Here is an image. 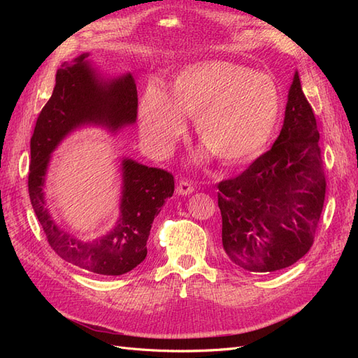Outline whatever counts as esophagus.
I'll list each match as a JSON object with an SVG mask.
<instances>
[{"label": "esophagus", "instance_id": "obj_1", "mask_svg": "<svg viewBox=\"0 0 358 358\" xmlns=\"http://www.w3.org/2000/svg\"><path fill=\"white\" fill-rule=\"evenodd\" d=\"M194 191H196V188L189 180H180L176 188V194H179V196H189Z\"/></svg>", "mask_w": 358, "mask_h": 358}]
</instances>
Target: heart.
Listing matches in <instances>:
<instances>
[{"label": "heart", "instance_id": "b5f03b06", "mask_svg": "<svg viewBox=\"0 0 358 358\" xmlns=\"http://www.w3.org/2000/svg\"><path fill=\"white\" fill-rule=\"evenodd\" d=\"M196 117L197 136L225 164L257 157L272 137L280 116V92L273 78L239 64L203 61L185 67L171 94L149 86L138 106V125L146 142L167 150Z\"/></svg>", "mask_w": 358, "mask_h": 358}]
</instances>
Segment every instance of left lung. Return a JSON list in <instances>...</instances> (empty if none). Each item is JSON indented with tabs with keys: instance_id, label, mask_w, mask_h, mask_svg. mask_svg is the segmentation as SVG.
I'll list each match as a JSON object with an SVG mask.
<instances>
[{
	"instance_id": "left-lung-1",
	"label": "left lung",
	"mask_w": 358,
	"mask_h": 358,
	"mask_svg": "<svg viewBox=\"0 0 358 358\" xmlns=\"http://www.w3.org/2000/svg\"><path fill=\"white\" fill-rule=\"evenodd\" d=\"M222 246L249 272H276L305 255L326 197L320 133L299 73L288 91L282 129L272 149L242 175L218 183Z\"/></svg>"
}]
</instances>
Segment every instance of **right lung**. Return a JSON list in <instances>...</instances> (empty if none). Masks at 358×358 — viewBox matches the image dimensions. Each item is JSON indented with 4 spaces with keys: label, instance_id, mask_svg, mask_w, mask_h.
<instances>
[{
    "label": "right lung",
    "instance_id": "obj_1",
    "mask_svg": "<svg viewBox=\"0 0 358 358\" xmlns=\"http://www.w3.org/2000/svg\"><path fill=\"white\" fill-rule=\"evenodd\" d=\"M88 53L64 62L52 96L43 107L31 137L28 191L32 209L50 248L62 259L101 276H119L137 267L148 254L154 218L175 191L173 175L162 169L122 159L121 215L113 229L95 241H80L64 231L48 209L45 180L50 154L76 128L101 125L112 133L137 119V88L127 73L103 79L91 67Z\"/></svg>",
    "mask_w": 358,
    "mask_h": 358
}]
</instances>
